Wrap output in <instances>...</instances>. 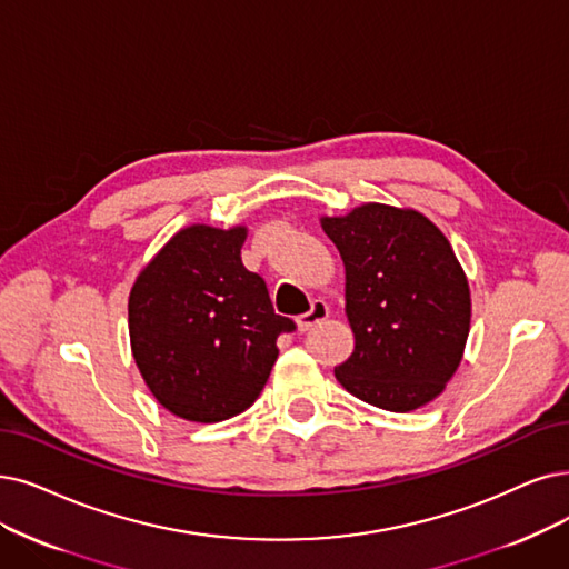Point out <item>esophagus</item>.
<instances>
[{
    "label": "esophagus",
    "mask_w": 569,
    "mask_h": 569,
    "mask_svg": "<svg viewBox=\"0 0 569 569\" xmlns=\"http://www.w3.org/2000/svg\"><path fill=\"white\" fill-rule=\"evenodd\" d=\"M327 315H329L327 303H325V301H320V299H315V301L310 303V310H308V312H303V315H299V320H297L299 331H308V329H312L317 322H322Z\"/></svg>",
    "instance_id": "esophagus-1"
}]
</instances>
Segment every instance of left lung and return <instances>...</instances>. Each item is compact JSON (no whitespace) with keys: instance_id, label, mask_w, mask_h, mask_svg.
Returning <instances> with one entry per match:
<instances>
[{"instance_id":"8db88e82","label":"left lung","mask_w":569,"mask_h":569,"mask_svg":"<svg viewBox=\"0 0 569 569\" xmlns=\"http://www.w3.org/2000/svg\"><path fill=\"white\" fill-rule=\"evenodd\" d=\"M322 229L346 263L352 355L336 380L385 411H416L446 388L469 333V284L427 217L369 202Z\"/></svg>"}]
</instances>
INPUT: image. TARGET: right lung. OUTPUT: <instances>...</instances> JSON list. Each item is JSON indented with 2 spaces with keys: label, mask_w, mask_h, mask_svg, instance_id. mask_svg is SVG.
Returning a JSON list of instances; mask_svg holds the SVG:
<instances>
[{
  "label": "right lung",
  "mask_w": 569,
  "mask_h": 569,
  "mask_svg": "<svg viewBox=\"0 0 569 569\" xmlns=\"http://www.w3.org/2000/svg\"><path fill=\"white\" fill-rule=\"evenodd\" d=\"M244 229L191 226L140 272L128 301L132 357L153 397L191 422L229 420L261 395L278 336L261 276L240 259Z\"/></svg>",
  "instance_id": "add662e5"
}]
</instances>
